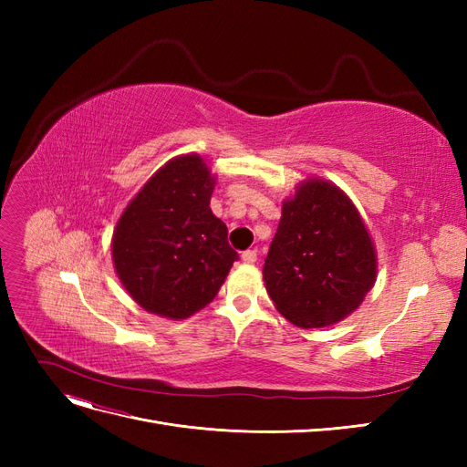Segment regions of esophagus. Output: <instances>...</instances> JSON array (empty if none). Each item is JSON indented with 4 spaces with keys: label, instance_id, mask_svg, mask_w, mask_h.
<instances>
[{
    "label": "esophagus",
    "instance_id": "1",
    "mask_svg": "<svg viewBox=\"0 0 467 467\" xmlns=\"http://www.w3.org/2000/svg\"><path fill=\"white\" fill-rule=\"evenodd\" d=\"M242 259L245 261V263H249V265H253L257 261V251L255 249H247V251H244V255H242Z\"/></svg>",
    "mask_w": 467,
    "mask_h": 467
}]
</instances>
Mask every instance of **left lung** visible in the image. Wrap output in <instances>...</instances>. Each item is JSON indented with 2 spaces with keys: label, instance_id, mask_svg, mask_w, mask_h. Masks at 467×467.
<instances>
[{
  "label": "left lung",
  "instance_id": "1",
  "mask_svg": "<svg viewBox=\"0 0 467 467\" xmlns=\"http://www.w3.org/2000/svg\"><path fill=\"white\" fill-rule=\"evenodd\" d=\"M263 278L278 312L306 329L360 306L376 280V253L357 208L331 182L309 179L282 204Z\"/></svg>",
  "mask_w": 467,
  "mask_h": 467
}]
</instances>
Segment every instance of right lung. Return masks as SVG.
<instances>
[{
    "instance_id": "right-lung-1",
    "label": "right lung",
    "mask_w": 467,
    "mask_h": 467,
    "mask_svg": "<svg viewBox=\"0 0 467 467\" xmlns=\"http://www.w3.org/2000/svg\"><path fill=\"white\" fill-rule=\"evenodd\" d=\"M214 177L199 155L165 163L124 210L112 259L124 288L151 314L185 319L214 300L237 251L212 214Z\"/></svg>"
}]
</instances>
